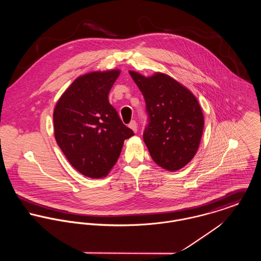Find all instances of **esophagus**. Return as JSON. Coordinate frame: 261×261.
I'll return each instance as SVG.
<instances>
[{
    "instance_id": "1",
    "label": "esophagus",
    "mask_w": 261,
    "mask_h": 261,
    "mask_svg": "<svg viewBox=\"0 0 261 261\" xmlns=\"http://www.w3.org/2000/svg\"><path fill=\"white\" fill-rule=\"evenodd\" d=\"M128 126H129V127L135 132V133H137V132H138V123H137V121H136V120H132V121L129 122Z\"/></svg>"
}]
</instances>
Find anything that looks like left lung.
Masks as SVG:
<instances>
[{
  "mask_svg": "<svg viewBox=\"0 0 261 261\" xmlns=\"http://www.w3.org/2000/svg\"><path fill=\"white\" fill-rule=\"evenodd\" d=\"M146 101L148 124L144 142L151 159L165 170L182 169L196 154L204 116L196 97L172 77H145L129 71Z\"/></svg>",
  "mask_w": 261,
  "mask_h": 261,
  "instance_id": "left-lung-1",
  "label": "left lung"
}]
</instances>
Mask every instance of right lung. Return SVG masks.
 <instances>
[{
	"mask_svg": "<svg viewBox=\"0 0 261 261\" xmlns=\"http://www.w3.org/2000/svg\"><path fill=\"white\" fill-rule=\"evenodd\" d=\"M119 70L78 77L58 100L54 134L59 148L82 175L106 177L115 165L123 142L135 134L109 101Z\"/></svg>",
	"mask_w": 261,
	"mask_h": 261,
	"instance_id": "right-lung-1",
	"label": "right lung"
}]
</instances>
